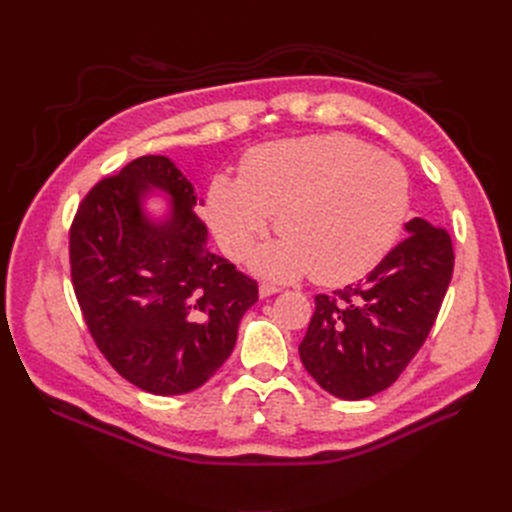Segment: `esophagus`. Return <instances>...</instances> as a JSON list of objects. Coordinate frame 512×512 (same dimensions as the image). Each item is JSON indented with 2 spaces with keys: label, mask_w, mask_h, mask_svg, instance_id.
Returning a JSON list of instances; mask_svg holds the SVG:
<instances>
[{
  "label": "esophagus",
  "mask_w": 512,
  "mask_h": 512,
  "mask_svg": "<svg viewBox=\"0 0 512 512\" xmlns=\"http://www.w3.org/2000/svg\"><path fill=\"white\" fill-rule=\"evenodd\" d=\"M277 292H280V288L271 286V284H260V288H258L260 299H267V297H271V294H277Z\"/></svg>",
  "instance_id": "34e87169"
}]
</instances>
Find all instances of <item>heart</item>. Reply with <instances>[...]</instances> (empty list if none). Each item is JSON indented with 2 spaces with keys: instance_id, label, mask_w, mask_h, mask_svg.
Instances as JSON below:
<instances>
[{
  "instance_id": "1",
  "label": "heart",
  "mask_w": 512,
  "mask_h": 512,
  "mask_svg": "<svg viewBox=\"0 0 512 512\" xmlns=\"http://www.w3.org/2000/svg\"><path fill=\"white\" fill-rule=\"evenodd\" d=\"M406 170L346 134L286 138L250 151L239 179L218 175L205 218L224 254L243 260L267 237H284L254 269L271 280L312 273L324 286L359 280L389 254L406 222Z\"/></svg>"
}]
</instances>
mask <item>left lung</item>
Listing matches in <instances>:
<instances>
[{"mask_svg":"<svg viewBox=\"0 0 512 512\" xmlns=\"http://www.w3.org/2000/svg\"><path fill=\"white\" fill-rule=\"evenodd\" d=\"M359 284L316 294L299 346L301 363L324 391L365 399L399 378L421 350L453 277V241L423 218Z\"/></svg>","mask_w":512,"mask_h":512,"instance_id":"left-lung-1","label":"left lung"}]
</instances>
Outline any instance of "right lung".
<instances>
[{
    "label": "right lung",
    "instance_id": "right-lung-1",
    "mask_svg": "<svg viewBox=\"0 0 512 512\" xmlns=\"http://www.w3.org/2000/svg\"><path fill=\"white\" fill-rule=\"evenodd\" d=\"M171 196L166 221L142 209ZM192 183L166 156H143L83 198L70 226V273L87 329L119 376L153 395L203 386L237 342L258 284L211 254Z\"/></svg>",
    "mask_w": 512,
    "mask_h": 512
}]
</instances>
